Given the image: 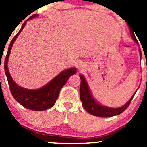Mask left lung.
I'll use <instances>...</instances> for the list:
<instances>
[{
  "instance_id": "1",
  "label": "left lung",
  "mask_w": 147,
  "mask_h": 147,
  "mask_svg": "<svg viewBox=\"0 0 147 147\" xmlns=\"http://www.w3.org/2000/svg\"><path fill=\"white\" fill-rule=\"evenodd\" d=\"M130 28V27H129ZM130 35L132 37V40L138 45V41L136 40V37H135L134 33L132 29L130 28ZM139 46V45H138ZM139 54L140 56V59H141V50L139 48ZM81 78V86H80V99L82 102V105L86 111L90 114L93 115V116H98V117H103V118H108V117H111L117 116L120 113L123 112L128 105H130L131 101L132 100L133 97H134L135 93L136 91H135L134 95L131 97V98L128 101V102L125 103L124 105L122 107H118V108H114V107H110L108 106H105V105H101L95 99V97H93L92 92L90 90V88L88 85V83L86 81L85 78L84 77L83 75H79ZM137 91V90H136Z\"/></svg>"
}]
</instances>
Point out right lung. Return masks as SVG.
Segmentation results:
<instances>
[{"instance_id": "obj_1", "label": "right lung", "mask_w": 147, "mask_h": 147, "mask_svg": "<svg viewBox=\"0 0 147 147\" xmlns=\"http://www.w3.org/2000/svg\"><path fill=\"white\" fill-rule=\"evenodd\" d=\"M38 16V14L33 15L27 21L30 20ZM27 21L23 23L21 29L16 36L13 38L11 44H9L7 54L5 58V71L11 94L15 100L25 108L34 111H43L50 108L55 104L59 95L60 89L65 85L70 76L75 75L77 72V68H71L63 70L54 79L51 80L49 83L45 85L44 87L38 89H25L17 85L13 81L10 75L9 68H8V60H9L13 44L19 35L20 34L21 31L24 28Z\"/></svg>"}]
</instances>
